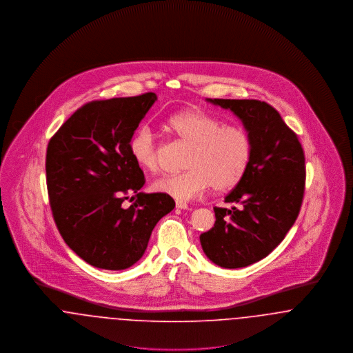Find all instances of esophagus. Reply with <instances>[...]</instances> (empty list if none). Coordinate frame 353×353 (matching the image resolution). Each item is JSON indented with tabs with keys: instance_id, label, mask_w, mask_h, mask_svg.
I'll return each mask as SVG.
<instances>
[{
	"instance_id": "1",
	"label": "esophagus",
	"mask_w": 353,
	"mask_h": 353,
	"mask_svg": "<svg viewBox=\"0 0 353 353\" xmlns=\"http://www.w3.org/2000/svg\"><path fill=\"white\" fill-rule=\"evenodd\" d=\"M176 208L177 209H181V210H188L189 209V205L186 202H176Z\"/></svg>"
}]
</instances>
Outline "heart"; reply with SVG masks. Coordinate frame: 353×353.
<instances>
[{"instance_id":"heart-1","label":"heart","mask_w":353,"mask_h":353,"mask_svg":"<svg viewBox=\"0 0 353 353\" xmlns=\"http://www.w3.org/2000/svg\"><path fill=\"white\" fill-rule=\"evenodd\" d=\"M168 128L190 145L185 172L167 174L153 183V190L179 201H189L210 185L228 190L246 174L252 161V139L242 127L226 125L223 120L202 110H186L170 117ZM130 151L144 170L160 168L159 145L151 128L144 125L134 134Z\"/></svg>"}]
</instances>
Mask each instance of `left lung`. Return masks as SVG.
<instances>
[{"instance_id":"left-lung-1","label":"left lung","mask_w":353,"mask_h":353,"mask_svg":"<svg viewBox=\"0 0 353 353\" xmlns=\"http://www.w3.org/2000/svg\"><path fill=\"white\" fill-rule=\"evenodd\" d=\"M233 111L252 139V161L225 202L214 208V226L200 235L202 250L216 265L239 269L268 256L301 212L305 165L302 144L279 112L266 101L208 99Z\"/></svg>"}]
</instances>
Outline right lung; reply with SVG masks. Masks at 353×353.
Segmentation results:
<instances>
[{"instance_id":"add662e5","label":"right lung","mask_w":353,"mask_h":353,"mask_svg":"<svg viewBox=\"0 0 353 353\" xmlns=\"http://www.w3.org/2000/svg\"><path fill=\"white\" fill-rule=\"evenodd\" d=\"M156 94L92 101L49 141L46 183L52 217L68 248L88 265L124 270L145 252L156 223L173 210L164 193L139 192L144 173L130 144ZM132 192L130 208L121 203Z\"/></svg>"}]
</instances>
